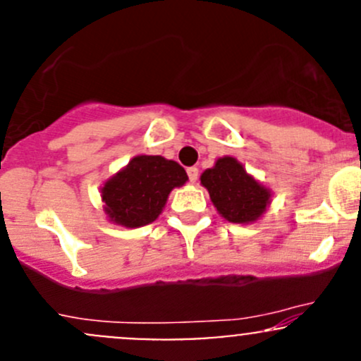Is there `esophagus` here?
Masks as SVG:
<instances>
[{"mask_svg": "<svg viewBox=\"0 0 361 361\" xmlns=\"http://www.w3.org/2000/svg\"><path fill=\"white\" fill-rule=\"evenodd\" d=\"M187 174H188V180H190V183H195L199 178V169L197 167H188Z\"/></svg>", "mask_w": 361, "mask_h": 361, "instance_id": "esophagus-1", "label": "esophagus"}]
</instances>
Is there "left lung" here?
Wrapping results in <instances>:
<instances>
[{
    "label": "left lung",
    "mask_w": 361,
    "mask_h": 361,
    "mask_svg": "<svg viewBox=\"0 0 361 361\" xmlns=\"http://www.w3.org/2000/svg\"><path fill=\"white\" fill-rule=\"evenodd\" d=\"M201 183L209 192L218 213L232 224L255 221L271 199V192L253 180L232 157L218 159L214 167L204 171Z\"/></svg>",
    "instance_id": "1"
}]
</instances>
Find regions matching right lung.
<instances>
[{
  "label": "right lung",
  "instance_id": "obj_1",
  "mask_svg": "<svg viewBox=\"0 0 361 361\" xmlns=\"http://www.w3.org/2000/svg\"><path fill=\"white\" fill-rule=\"evenodd\" d=\"M188 180L183 167L160 155H137L101 188L104 211L123 227H143L162 213L167 195Z\"/></svg>",
  "mask_w": 361,
  "mask_h": 361
}]
</instances>
